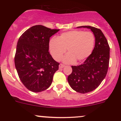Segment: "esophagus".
<instances>
[{
    "label": "esophagus",
    "mask_w": 121,
    "mask_h": 121,
    "mask_svg": "<svg viewBox=\"0 0 121 121\" xmlns=\"http://www.w3.org/2000/svg\"><path fill=\"white\" fill-rule=\"evenodd\" d=\"M64 67H65V65H64L62 64H60L59 65V68H60V69L63 68Z\"/></svg>",
    "instance_id": "1"
}]
</instances>
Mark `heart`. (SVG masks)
I'll return each mask as SVG.
<instances>
[{"label":"heart","mask_w":121,"mask_h":121,"mask_svg":"<svg viewBox=\"0 0 121 121\" xmlns=\"http://www.w3.org/2000/svg\"><path fill=\"white\" fill-rule=\"evenodd\" d=\"M95 37L91 32L74 30L62 33L57 39L49 42V49L52 57L60 61L67 50L68 53L62 59L64 63L82 62L91 55L94 49Z\"/></svg>","instance_id":"1"}]
</instances>
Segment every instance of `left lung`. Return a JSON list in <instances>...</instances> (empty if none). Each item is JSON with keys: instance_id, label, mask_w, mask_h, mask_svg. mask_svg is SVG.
Returning a JSON list of instances; mask_svg holds the SVG:
<instances>
[{"instance_id": "8db88e82", "label": "left lung", "mask_w": 121, "mask_h": 121, "mask_svg": "<svg viewBox=\"0 0 121 121\" xmlns=\"http://www.w3.org/2000/svg\"><path fill=\"white\" fill-rule=\"evenodd\" d=\"M77 28L91 29L95 37V46L92 53L81 65L72 66V72L68 77L72 88L84 94L95 90L106 77L109 64L110 47L99 29L91 26Z\"/></svg>"}]
</instances>
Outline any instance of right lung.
Wrapping results in <instances>:
<instances>
[{
	"label": "right lung",
	"instance_id": "1",
	"mask_svg": "<svg viewBox=\"0 0 121 121\" xmlns=\"http://www.w3.org/2000/svg\"><path fill=\"white\" fill-rule=\"evenodd\" d=\"M59 30L37 25L26 30L18 40L15 67L21 81L29 91L40 92L52 84L60 64L50 55L49 39Z\"/></svg>",
	"mask_w": 121,
	"mask_h": 121
}]
</instances>
